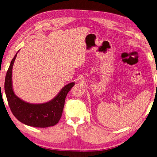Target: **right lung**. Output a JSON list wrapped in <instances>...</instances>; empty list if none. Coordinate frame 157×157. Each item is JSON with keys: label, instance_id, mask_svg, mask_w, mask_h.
<instances>
[{"label": "right lung", "instance_id": "right-lung-1", "mask_svg": "<svg viewBox=\"0 0 157 157\" xmlns=\"http://www.w3.org/2000/svg\"><path fill=\"white\" fill-rule=\"evenodd\" d=\"M16 54L7 70L4 89L10 108L18 121L34 127L46 128L56 124L62 116L67 94L75 85L74 82L65 86L54 99L42 104H31L21 100L14 94L12 87V68Z\"/></svg>", "mask_w": 157, "mask_h": 157}]
</instances>
